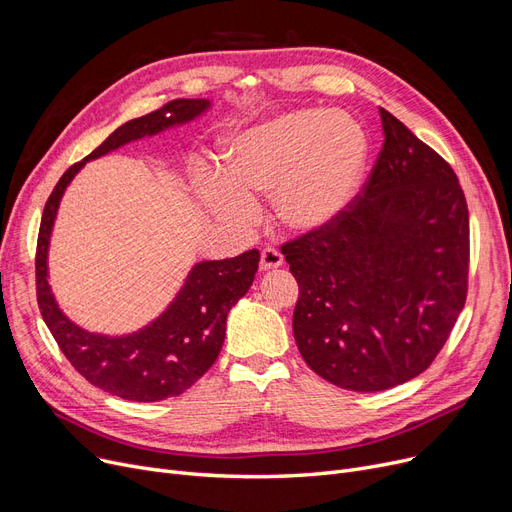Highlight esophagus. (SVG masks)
I'll list each match as a JSON object with an SVG mask.
<instances>
[{"label":"esophagus","instance_id":"esophagus-1","mask_svg":"<svg viewBox=\"0 0 512 512\" xmlns=\"http://www.w3.org/2000/svg\"><path fill=\"white\" fill-rule=\"evenodd\" d=\"M284 263V257L278 249L274 247H265L261 251V259H259V267L261 272H267V270H276V267H280Z\"/></svg>","mask_w":512,"mask_h":512}]
</instances>
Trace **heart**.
<instances>
[{"mask_svg": "<svg viewBox=\"0 0 512 512\" xmlns=\"http://www.w3.org/2000/svg\"><path fill=\"white\" fill-rule=\"evenodd\" d=\"M367 137L346 114L292 110L242 130L224 149V172L197 180L201 203L234 228L257 220V197H272L282 226L313 232L355 199L367 164Z\"/></svg>", "mask_w": 512, "mask_h": 512, "instance_id": "obj_1", "label": "heart"}]
</instances>
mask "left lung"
<instances>
[{
	"label": "left lung",
	"instance_id": "8db88e82",
	"mask_svg": "<svg viewBox=\"0 0 512 512\" xmlns=\"http://www.w3.org/2000/svg\"><path fill=\"white\" fill-rule=\"evenodd\" d=\"M384 145L334 222L282 245L292 332L334 386L380 392L425 371L465 307L469 211L446 161L380 107Z\"/></svg>",
	"mask_w": 512,
	"mask_h": 512
}]
</instances>
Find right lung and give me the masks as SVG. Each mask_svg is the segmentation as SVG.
I'll return each mask as SVG.
<instances>
[{
	"mask_svg": "<svg viewBox=\"0 0 512 512\" xmlns=\"http://www.w3.org/2000/svg\"><path fill=\"white\" fill-rule=\"evenodd\" d=\"M207 99H174L159 110L116 128L93 153L70 166L49 195L37 240V301L49 332L72 367L87 382L114 396L134 402H157L191 388L218 359L226 338L230 309L251 288L259 251L251 249L232 259L201 261L188 272L168 309L145 328L105 336L87 332L58 307L47 282V251L66 186L91 159L130 141L186 124L209 110Z\"/></svg>",
	"mask_w": 512,
	"mask_h": 512,
	"instance_id": "right-lung-1",
	"label": "right lung"
}]
</instances>
